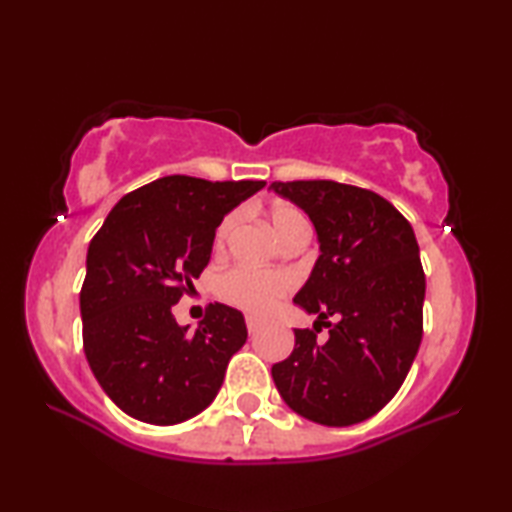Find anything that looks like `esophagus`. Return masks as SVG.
Instances as JSON below:
<instances>
[{"label":"esophagus","mask_w":512,"mask_h":512,"mask_svg":"<svg viewBox=\"0 0 512 512\" xmlns=\"http://www.w3.org/2000/svg\"><path fill=\"white\" fill-rule=\"evenodd\" d=\"M264 325V320L262 318H257V316H246V327H248V332L250 334H255V332H259V327Z\"/></svg>","instance_id":"34e87169"}]
</instances>
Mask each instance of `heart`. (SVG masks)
I'll return each instance as SVG.
<instances>
[{
  "mask_svg": "<svg viewBox=\"0 0 512 512\" xmlns=\"http://www.w3.org/2000/svg\"><path fill=\"white\" fill-rule=\"evenodd\" d=\"M239 214L230 212L225 214L221 223L216 225L214 232V250L221 253V250L228 246V239L235 230ZM268 219H271L273 228L282 239L289 235L293 228H298L300 223H307L305 216L298 210V207L277 203L268 212ZM293 289V277L282 271H259V268H248L239 266L232 268L219 280V293L223 300H228L230 305L241 307L250 311V314H268L277 302H280L287 293Z\"/></svg>",
  "mask_w": 512,
  "mask_h": 512,
  "instance_id": "obj_1",
  "label": "heart"
}]
</instances>
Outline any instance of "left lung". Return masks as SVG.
I'll return each instance as SVG.
<instances>
[{
    "mask_svg": "<svg viewBox=\"0 0 512 512\" xmlns=\"http://www.w3.org/2000/svg\"><path fill=\"white\" fill-rule=\"evenodd\" d=\"M314 223L320 255L293 302L330 327L293 329L271 368L282 400L311 422L350 427L393 400L422 341L424 271L411 223L370 189L334 180L273 183Z\"/></svg>",
    "mask_w": 512,
    "mask_h": 512,
    "instance_id": "obj_1",
    "label": "left lung"
}]
</instances>
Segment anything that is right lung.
<instances>
[{"label":"right lung","instance_id":"right-lung-1","mask_svg":"<svg viewBox=\"0 0 512 512\" xmlns=\"http://www.w3.org/2000/svg\"><path fill=\"white\" fill-rule=\"evenodd\" d=\"M264 180L164 176L126 194L92 237L81 289L83 350L121 411L149 424L185 422L212 404L244 314L207 305L192 334L171 307L210 262L216 225Z\"/></svg>","mask_w":512,"mask_h":512}]
</instances>
